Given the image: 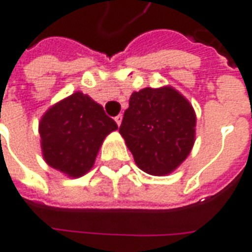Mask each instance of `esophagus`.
Here are the masks:
<instances>
[{
	"label": "esophagus",
	"instance_id": "esophagus-1",
	"mask_svg": "<svg viewBox=\"0 0 252 252\" xmlns=\"http://www.w3.org/2000/svg\"><path fill=\"white\" fill-rule=\"evenodd\" d=\"M122 119H123V116H122V115H118V116H116V118H115V122H116V123H118V126H121Z\"/></svg>",
	"mask_w": 252,
	"mask_h": 252
}]
</instances>
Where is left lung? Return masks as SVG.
<instances>
[{
  "label": "left lung",
  "instance_id": "1",
  "mask_svg": "<svg viewBox=\"0 0 252 252\" xmlns=\"http://www.w3.org/2000/svg\"><path fill=\"white\" fill-rule=\"evenodd\" d=\"M196 113L175 88L133 92L119 133L136 165L154 177L168 175L187 160L196 136Z\"/></svg>",
  "mask_w": 252,
  "mask_h": 252
}]
</instances>
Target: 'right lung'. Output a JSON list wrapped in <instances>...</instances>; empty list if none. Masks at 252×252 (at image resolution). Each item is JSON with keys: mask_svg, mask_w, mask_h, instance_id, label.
I'll return each mask as SVG.
<instances>
[{"mask_svg": "<svg viewBox=\"0 0 252 252\" xmlns=\"http://www.w3.org/2000/svg\"><path fill=\"white\" fill-rule=\"evenodd\" d=\"M116 129L102 105L74 92L52 105L39 122L44 161L68 178H80L94 167L105 137Z\"/></svg>", "mask_w": 252, "mask_h": 252, "instance_id": "1", "label": "right lung"}]
</instances>
